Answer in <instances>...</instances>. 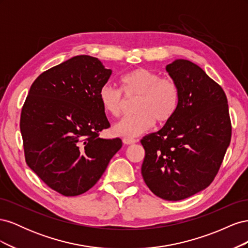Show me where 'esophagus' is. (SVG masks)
Here are the masks:
<instances>
[{"label": "esophagus", "instance_id": "esophagus-1", "mask_svg": "<svg viewBox=\"0 0 248 248\" xmlns=\"http://www.w3.org/2000/svg\"><path fill=\"white\" fill-rule=\"evenodd\" d=\"M138 140L136 139H132V138H124L123 139V142L125 145H132L134 142H137Z\"/></svg>", "mask_w": 248, "mask_h": 248}]
</instances>
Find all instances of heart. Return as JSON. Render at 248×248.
Returning a JSON list of instances; mask_svg holds the SVG:
<instances>
[{"label":"heart","instance_id":"b5f03b06","mask_svg":"<svg viewBox=\"0 0 248 248\" xmlns=\"http://www.w3.org/2000/svg\"><path fill=\"white\" fill-rule=\"evenodd\" d=\"M125 96H138L134 116L126 117L112 127L118 137H137L150 130L155 121L164 124L174 117L179 107L180 90L175 80L161 78L147 68H136L120 78ZM103 110L112 117H120L123 108V95L119 89L104 85L99 91Z\"/></svg>","mask_w":248,"mask_h":248}]
</instances>
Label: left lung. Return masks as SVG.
I'll list each match as a JSON object with an SVG mask.
<instances>
[{"label": "left lung", "instance_id": "8db88e82", "mask_svg": "<svg viewBox=\"0 0 248 248\" xmlns=\"http://www.w3.org/2000/svg\"><path fill=\"white\" fill-rule=\"evenodd\" d=\"M166 69L179 87V107L160 130L140 140L141 175L155 196L180 201L212 183L230 145L232 125L226 94L201 67L179 59Z\"/></svg>", "mask_w": 248, "mask_h": 248}]
</instances>
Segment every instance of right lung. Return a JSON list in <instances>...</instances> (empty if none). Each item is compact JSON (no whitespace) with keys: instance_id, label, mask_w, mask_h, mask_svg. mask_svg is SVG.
Instances as JSON below:
<instances>
[{"instance_id":"add662e5","label":"right lung","mask_w":248,"mask_h":248,"mask_svg":"<svg viewBox=\"0 0 248 248\" xmlns=\"http://www.w3.org/2000/svg\"><path fill=\"white\" fill-rule=\"evenodd\" d=\"M110 76L97 58L76 56L41 73L22 107L26 162L65 197L92 188L122 147L121 139L99 138L110 126L99 100Z\"/></svg>"}]
</instances>
